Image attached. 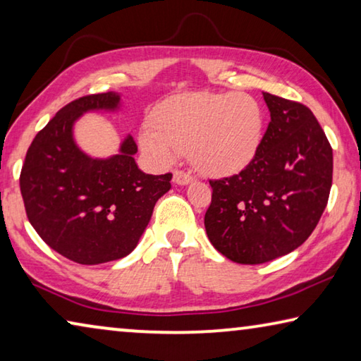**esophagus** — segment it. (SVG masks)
<instances>
[{
  "label": "esophagus",
  "mask_w": 361,
  "mask_h": 361,
  "mask_svg": "<svg viewBox=\"0 0 361 361\" xmlns=\"http://www.w3.org/2000/svg\"><path fill=\"white\" fill-rule=\"evenodd\" d=\"M173 181L176 185H188V183L192 181V176L185 170H175L173 171Z\"/></svg>",
  "instance_id": "34e87169"
}]
</instances>
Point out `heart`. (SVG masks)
<instances>
[{
  "mask_svg": "<svg viewBox=\"0 0 361 361\" xmlns=\"http://www.w3.org/2000/svg\"><path fill=\"white\" fill-rule=\"evenodd\" d=\"M263 123L259 101L245 93H185L156 107L140 146L159 165L188 151L202 173L231 175L252 162Z\"/></svg>",
  "mask_w": 361,
  "mask_h": 361,
  "instance_id": "heart-1",
  "label": "heart"
}]
</instances>
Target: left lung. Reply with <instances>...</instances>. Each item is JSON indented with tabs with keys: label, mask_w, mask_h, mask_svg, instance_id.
<instances>
[{
	"label": "left lung",
	"mask_w": 361,
	"mask_h": 361,
	"mask_svg": "<svg viewBox=\"0 0 361 361\" xmlns=\"http://www.w3.org/2000/svg\"><path fill=\"white\" fill-rule=\"evenodd\" d=\"M270 123L247 167L210 180L204 216L214 247L257 265L293 252L318 225L333 185V147L300 102L263 93Z\"/></svg>",
	"instance_id": "left-lung-1"
}]
</instances>
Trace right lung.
Listing matches in <instances>:
<instances>
[{"label": "right lung", "mask_w": 361, "mask_h": 361, "mask_svg": "<svg viewBox=\"0 0 361 361\" xmlns=\"http://www.w3.org/2000/svg\"><path fill=\"white\" fill-rule=\"evenodd\" d=\"M117 93L68 102L38 131L20 171L28 221L57 254L82 265L118 260L136 247L154 205L167 192L171 173L138 169L135 140L127 136L109 159L85 154L73 123L90 111H117Z\"/></svg>", "instance_id": "1"}]
</instances>
